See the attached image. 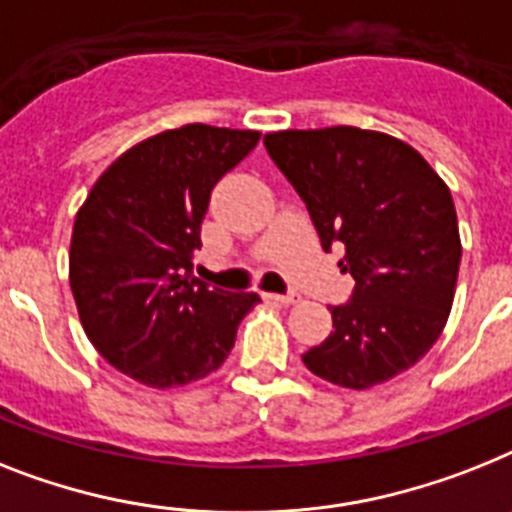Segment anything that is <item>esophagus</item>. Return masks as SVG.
Masks as SVG:
<instances>
[{
	"mask_svg": "<svg viewBox=\"0 0 512 512\" xmlns=\"http://www.w3.org/2000/svg\"><path fill=\"white\" fill-rule=\"evenodd\" d=\"M266 301H272V303H280V306H293L295 301H298V295L295 293H287V295H277V293H266L264 295Z\"/></svg>",
	"mask_w": 512,
	"mask_h": 512,
	"instance_id": "esophagus-1",
	"label": "esophagus"
}]
</instances>
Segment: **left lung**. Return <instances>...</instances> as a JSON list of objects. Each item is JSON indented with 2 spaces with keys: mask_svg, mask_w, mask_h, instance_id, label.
Returning <instances> with one entry per match:
<instances>
[{
  "mask_svg": "<svg viewBox=\"0 0 512 512\" xmlns=\"http://www.w3.org/2000/svg\"><path fill=\"white\" fill-rule=\"evenodd\" d=\"M272 162L303 198L324 251L345 248L356 287L332 306L327 340L303 353L316 377L369 390L429 353L447 324L460 266L455 204L424 156L377 130H280Z\"/></svg>",
  "mask_w": 512,
  "mask_h": 512,
  "instance_id": "1",
  "label": "left lung"
}]
</instances>
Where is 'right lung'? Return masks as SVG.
I'll return each instance as SVG.
<instances>
[{"instance_id": "1", "label": "right lung", "mask_w": 512, "mask_h": 512, "mask_svg": "<svg viewBox=\"0 0 512 512\" xmlns=\"http://www.w3.org/2000/svg\"><path fill=\"white\" fill-rule=\"evenodd\" d=\"M259 138L201 122L164 130L109 164L80 206L70 240L80 324L135 382L167 390L217 371L261 301L193 277L211 190Z\"/></svg>"}]
</instances>
